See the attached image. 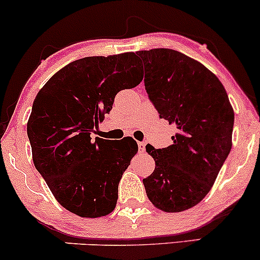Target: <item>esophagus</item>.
<instances>
[{
    "instance_id": "esophagus-1",
    "label": "esophagus",
    "mask_w": 260,
    "mask_h": 260,
    "mask_svg": "<svg viewBox=\"0 0 260 260\" xmlns=\"http://www.w3.org/2000/svg\"><path fill=\"white\" fill-rule=\"evenodd\" d=\"M137 146H139V149H140V152H145V149H146V142H139L137 143Z\"/></svg>"
}]
</instances>
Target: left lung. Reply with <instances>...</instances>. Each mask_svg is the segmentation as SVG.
Wrapping results in <instances>:
<instances>
[{
	"mask_svg": "<svg viewBox=\"0 0 260 260\" xmlns=\"http://www.w3.org/2000/svg\"><path fill=\"white\" fill-rule=\"evenodd\" d=\"M137 57L159 117L177 127L171 146H146L155 169L143 184L154 207L182 212L206 197L230 153L234 110L219 79L197 60L166 48Z\"/></svg>",
	"mask_w": 260,
	"mask_h": 260,
	"instance_id": "obj_1",
	"label": "left lung"
}]
</instances>
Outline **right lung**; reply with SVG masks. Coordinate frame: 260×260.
Here are the masks:
<instances>
[{"label": "right lung", "mask_w": 260, "mask_h": 260, "mask_svg": "<svg viewBox=\"0 0 260 260\" xmlns=\"http://www.w3.org/2000/svg\"><path fill=\"white\" fill-rule=\"evenodd\" d=\"M142 79L134 53L89 56L62 67L38 91L27 121L32 160L70 212L99 218L115 208L118 184L139 147L133 137L112 143L90 135L117 92Z\"/></svg>", "instance_id": "1"}]
</instances>
